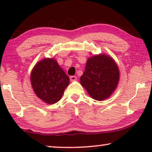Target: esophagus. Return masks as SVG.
I'll return each instance as SVG.
<instances>
[{
    "label": "esophagus",
    "instance_id": "34e87169",
    "mask_svg": "<svg viewBox=\"0 0 152 152\" xmlns=\"http://www.w3.org/2000/svg\"><path fill=\"white\" fill-rule=\"evenodd\" d=\"M70 80L71 82H73V81L77 80V77L76 76H70Z\"/></svg>",
    "mask_w": 152,
    "mask_h": 152
}]
</instances>
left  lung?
Returning a JSON list of instances; mask_svg holds the SVG:
<instances>
[{
  "label": "left lung",
  "instance_id": "1",
  "mask_svg": "<svg viewBox=\"0 0 152 152\" xmlns=\"http://www.w3.org/2000/svg\"><path fill=\"white\" fill-rule=\"evenodd\" d=\"M119 77V70L113 59L99 55L88 59L80 82L91 97L100 101L112 94L117 87Z\"/></svg>",
  "mask_w": 152,
  "mask_h": 152
}]
</instances>
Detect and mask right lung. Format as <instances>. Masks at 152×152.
<instances>
[{
	"instance_id": "right-lung-1",
	"label": "right lung",
	"mask_w": 152,
	"mask_h": 152,
	"mask_svg": "<svg viewBox=\"0 0 152 152\" xmlns=\"http://www.w3.org/2000/svg\"><path fill=\"white\" fill-rule=\"evenodd\" d=\"M70 79L55 59L39 61L31 73V84L35 93L47 104L60 100Z\"/></svg>"
}]
</instances>
